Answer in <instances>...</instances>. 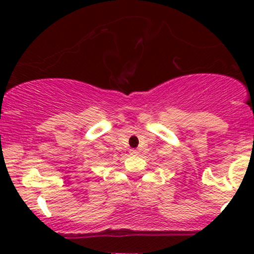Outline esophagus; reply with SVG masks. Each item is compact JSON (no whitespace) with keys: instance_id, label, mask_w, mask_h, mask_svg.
Segmentation results:
<instances>
[{"instance_id":"34e87169","label":"esophagus","mask_w":254,"mask_h":254,"mask_svg":"<svg viewBox=\"0 0 254 254\" xmlns=\"http://www.w3.org/2000/svg\"><path fill=\"white\" fill-rule=\"evenodd\" d=\"M130 154H131V155H137V154H138V151H137L136 149H131Z\"/></svg>"}]
</instances>
